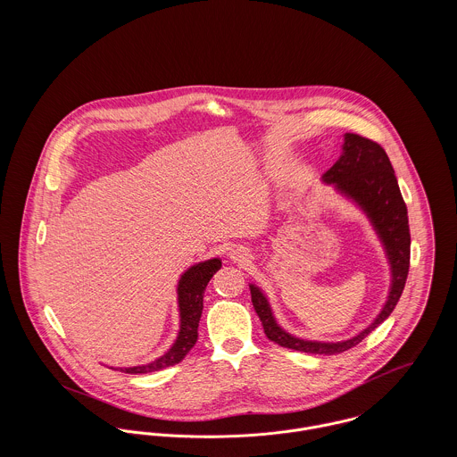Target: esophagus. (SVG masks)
<instances>
[{
	"instance_id": "esophagus-1",
	"label": "esophagus",
	"mask_w": 457,
	"mask_h": 457,
	"mask_svg": "<svg viewBox=\"0 0 457 457\" xmlns=\"http://www.w3.org/2000/svg\"><path fill=\"white\" fill-rule=\"evenodd\" d=\"M228 257H230V261L237 262V263H246V262L250 261V253H248V250L243 248V246H234V248H230Z\"/></svg>"
}]
</instances>
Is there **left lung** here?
<instances>
[{
  "instance_id": "left-lung-1",
  "label": "left lung",
  "mask_w": 457,
  "mask_h": 457,
  "mask_svg": "<svg viewBox=\"0 0 457 457\" xmlns=\"http://www.w3.org/2000/svg\"><path fill=\"white\" fill-rule=\"evenodd\" d=\"M341 149V156L322 176V183L332 185L339 195L355 204L364 212L384 246L391 269V287L377 319L355 336L343 341L297 337L278 324L267 295L259 285L250 283L252 303L265 336L279 346L317 355L341 353L359 345L370 332L387 320L403 294L410 267L408 211L387 153L380 144L357 133H345Z\"/></svg>"
}]
</instances>
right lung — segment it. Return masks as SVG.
<instances>
[{
  "label": "right lung",
  "mask_w": 457,
  "mask_h": 457,
  "mask_svg": "<svg viewBox=\"0 0 457 457\" xmlns=\"http://www.w3.org/2000/svg\"><path fill=\"white\" fill-rule=\"evenodd\" d=\"M221 267V261L218 257L209 261L196 262L190 265L178 281V310H179V330L172 343V346L160 355L158 359L138 364L130 368H111L130 375L140 373H153L160 371L163 368L174 366L181 362L187 353L195 346L198 337V322L202 317V301H204V290L212 278V274Z\"/></svg>",
  "instance_id": "add662e5"
}]
</instances>
